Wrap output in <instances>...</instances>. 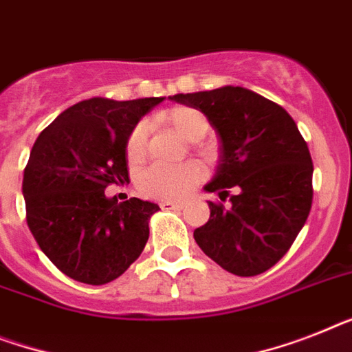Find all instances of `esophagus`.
Segmentation results:
<instances>
[{
    "label": "esophagus",
    "instance_id": "1",
    "mask_svg": "<svg viewBox=\"0 0 352 352\" xmlns=\"http://www.w3.org/2000/svg\"><path fill=\"white\" fill-rule=\"evenodd\" d=\"M185 207L183 203H176V201H162V208H173V210H182Z\"/></svg>",
    "mask_w": 352,
    "mask_h": 352
}]
</instances>
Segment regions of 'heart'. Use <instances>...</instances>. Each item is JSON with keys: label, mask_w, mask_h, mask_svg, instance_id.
Returning a JSON list of instances; mask_svg holds the SVG:
<instances>
[{"label": "heart", "mask_w": 352, "mask_h": 352, "mask_svg": "<svg viewBox=\"0 0 352 352\" xmlns=\"http://www.w3.org/2000/svg\"><path fill=\"white\" fill-rule=\"evenodd\" d=\"M173 127L188 142L201 140L207 135L208 122L201 111L194 107H176L169 113ZM149 136V122H138L127 138L126 153L131 162H138L147 149ZM203 170L197 164H153L142 170L138 176V185L145 194L160 197V199H182L187 196L197 183L201 182Z\"/></svg>", "instance_id": "1"}]
</instances>
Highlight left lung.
Segmentation results:
<instances>
[{"label": "left lung", "mask_w": 352, "mask_h": 352, "mask_svg": "<svg viewBox=\"0 0 352 352\" xmlns=\"http://www.w3.org/2000/svg\"><path fill=\"white\" fill-rule=\"evenodd\" d=\"M201 111L219 138V162L207 192L210 219L194 230L197 246L223 270L254 277L283 259L313 201V162L289 113L241 86L169 97Z\"/></svg>", "instance_id": "8db88e82"}]
</instances>
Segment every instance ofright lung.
<instances>
[{
  "instance_id": "1",
  "label": "right lung",
  "mask_w": 352,
  "mask_h": 352,
  "mask_svg": "<svg viewBox=\"0 0 352 352\" xmlns=\"http://www.w3.org/2000/svg\"><path fill=\"white\" fill-rule=\"evenodd\" d=\"M164 97H93L65 109L39 136L23 176L26 223L39 248L78 283L120 277L149 239L153 201L106 196L127 182L129 133Z\"/></svg>"
}]
</instances>
